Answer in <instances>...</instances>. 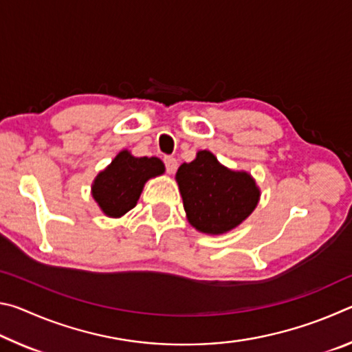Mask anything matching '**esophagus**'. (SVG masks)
I'll list each match as a JSON object with an SVG mask.
<instances>
[{
  "mask_svg": "<svg viewBox=\"0 0 352 352\" xmlns=\"http://www.w3.org/2000/svg\"><path fill=\"white\" fill-rule=\"evenodd\" d=\"M164 166H166V170H168V174H174V172L177 170V160L172 158V157H166L164 158Z\"/></svg>",
  "mask_w": 352,
  "mask_h": 352,
  "instance_id": "1",
  "label": "esophagus"
}]
</instances>
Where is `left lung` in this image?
<instances>
[{
  "instance_id": "1",
  "label": "left lung",
  "mask_w": 352,
  "mask_h": 352,
  "mask_svg": "<svg viewBox=\"0 0 352 352\" xmlns=\"http://www.w3.org/2000/svg\"><path fill=\"white\" fill-rule=\"evenodd\" d=\"M189 223L201 233L220 234L236 228L258 205L259 189L247 172L223 168L211 152L177 170Z\"/></svg>"
}]
</instances>
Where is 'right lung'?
I'll list each match as a JSON object with an SVG mask.
<instances>
[{
    "instance_id": "obj_1",
    "label": "right lung",
    "mask_w": 352,
    "mask_h": 352,
    "mask_svg": "<svg viewBox=\"0 0 352 352\" xmlns=\"http://www.w3.org/2000/svg\"><path fill=\"white\" fill-rule=\"evenodd\" d=\"M164 164L158 158H136L122 151L93 183V197L107 216L121 217L135 208L148 178L162 175Z\"/></svg>"
}]
</instances>
